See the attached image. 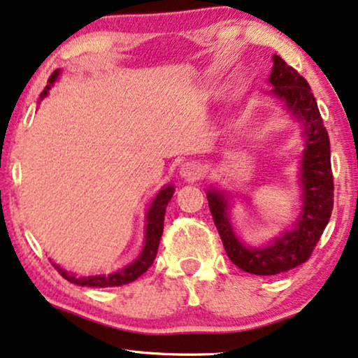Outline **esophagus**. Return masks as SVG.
<instances>
[{
	"instance_id": "34e87169",
	"label": "esophagus",
	"mask_w": 358,
	"mask_h": 358,
	"mask_svg": "<svg viewBox=\"0 0 358 358\" xmlns=\"http://www.w3.org/2000/svg\"><path fill=\"white\" fill-rule=\"evenodd\" d=\"M180 176H182L185 180H189V182H195V180L201 179V176H203V169H201L199 163L187 162L180 166Z\"/></svg>"
}]
</instances>
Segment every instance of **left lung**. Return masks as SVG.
<instances>
[{
  "mask_svg": "<svg viewBox=\"0 0 358 358\" xmlns=\"http://www.w3.org/2000/svg\"><path fill=\"white\" fill-rule=\"evenodd\" d=\"M269 82L273 93L286 101L289 110L305 126L307 148L302 159L303 208L297 226L284 234L273 245L248 248L237 241L227 220V200L216 190L206 194L211 216L229 260L242 271L258 276L274 274L297 268L312 257L334 205V182L331 169L329 137L321 119L317 100L308 82L279 56H273Z\"/></svg>",
  "mask_w": 358,
  "mask_h": 358,
  "instance_id": "8db88e82",
  "label": "left lung"
}]
</instances>
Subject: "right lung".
Wrapping results in <instances>:
<instances>
[{
    "label": "right lung",
    "instance_id": "right-lung-1",
    "mask_svg": "<svg viewBox=\"0 0 358 358\" xmlns=\"http://www.w3.org/2000/svg\"><path fill=\"white\" fill-rule=\"evenodd\" d=\"M58 77V71H55L51 77L48 79L50 85H46V89L41 93V96H45L48 93V89L51 84L56 80ZM174 194V187L173 185H168L164 187L159 194L157 195V199L153 200L152 206H150L148 215H147V234H145V247L141 253V257L137 258L132 265H129L127 268L121 269V271L108 274V276H89V278H76L74 274L66 273L64 269H61L59 266L55 268L58 269L61 276L67 279L69 282H74L77 286H87V287H115V286H122V284H129L132 281H136L138 276L147 271V269L152 266V263L155 258H157V252H158V245H159V239H162L163 234V226H164V213H166V205L169 203L171 196Z\"/></svg>",
    "mask_w": 358,
    "mask_h": 358
}]
</instances>
